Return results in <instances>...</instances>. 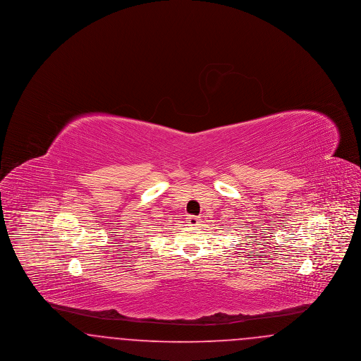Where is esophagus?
<instances>
[{
    "mask_svg": "<svg viewBox=\"0 0 361 361\" xmlns=\"http://www.w3.org/2000/svg\"><path fill=\"white\" fill-rule=\"evenodd\" d=\"M187 222H188L189 226H199L202 221H200V218H199V216L188 215V218H187Z\"/></svg>",
    "mask_w": 361,
    "mask_h": 361,
    "instance_id": "1",
    "label": "esophagus"
}]
</instances>
